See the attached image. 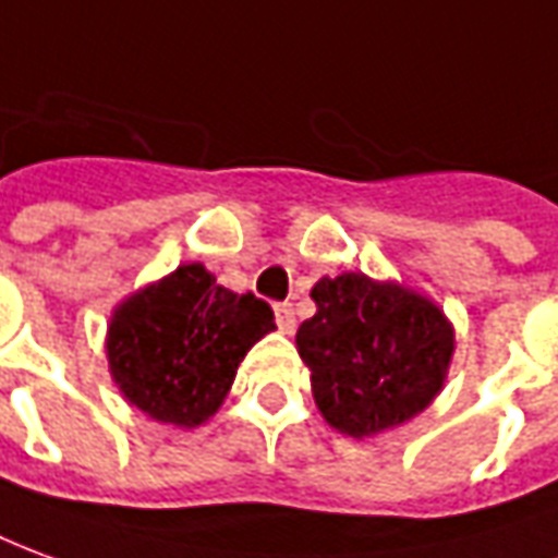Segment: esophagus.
I'll return each instance as SVG.
<instances>
[{
    "label": "esophagus",
    "mask_w": 558,
    "mask_h": 558,
    "mask_svg": "<svg viewBox=\"0 0 558 558\" xmlns=\"http://www.w3.org/2000/svg\"><path fill=\"white\" fill-rule=\"evenodd\" d=\"M275 317H278L280 332L292 335V329H295V311H292L290 302H283V305L275 307Z\"/></svg>",
    "instance_id": "obj_1"
}]
</instances>
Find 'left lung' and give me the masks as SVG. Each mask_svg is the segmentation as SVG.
<instances>
[{
    "label": "left lung",
    "instance_id": "obj_1",
    "mask_svg": "<svg viewBox=\"0 0 558 558\" xmlns=\"http://www.w3.org/2000/svg\"><path fill=\"white\" fill-rule=\"evenodd\" d=\"M317 314L295 332L319 414L365 438L401 426L441 392L453 326L432 299L360 271L314 283Z\"/></svg>",
    "mask_w": 558,
    "mask_h": 558
}]
</instances>
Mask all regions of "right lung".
Listing matches in <instances>:
<instances>
[{"label":"right lung","instance_id":"1","mask_svg":"<svg viewBox=\"0 0 558 558\" xmlns=\"http://www.w3.org/2000/svg\"><path fill=\"white\" fill-rule=\"evenodd\" d=\"M271 329L263 299L226 290L193 263L120 302L105 350L123 399L157 423L193 428L217 414L241 360Z\"/></svg>","mask_w":558,"mask_h":558}]
</instances>
